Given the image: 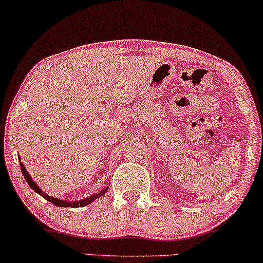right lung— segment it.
<instances>
[{
	"label": "right lung",
	"instance_id": "add662e5",
	"mask_svg": "<svg viewBox=\"0 0 263 263\" xmlns=\"http://www.w3.org/2000/svg\"><path fill=\"white\" fill-rule=\"evenodd\" d=\"M18 160H20L21 171H22L23 178L26 179V181H27V184L29 185V186H31V189H33V190L36 191L37 194H40L41 196L44 197V199H46L47 201L52 202L53 205L61 206V208H69V206H70V208H83V206L89 205L90 202H93L94 200L98 199V197H100L102 195H104V194L107 193V191H108V187H104V189H103L102 191H100V193H98V194H94V195L89 196V197H87V199H84V200H81V201H67V200H61V199H57V197L49 196V195H47V194L44 193V191L41 190V187L38 186V185L36 184V182L33 181V179H32L31 176H29L28 171L26 170L25 165H23V164H22V161H21L20 156H18Z\"/></svg>",
	"mask_w": 263,
	"mask_h": 263
}]
</instances>
